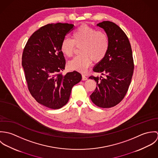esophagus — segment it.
Instances as JSON below:
<instances>
[{
	"label": "esophagus",
	"instance_id": "esophagus-1",
	"mask_svg": "<svg viewBox=\"0 0 158 158\" xmlns=\"http://www.w3.org/2000/svg\"><path fill=\"white\" fill-rule=\"evenodd\" d=\"M88 80V78H87V77H86L85 76V75H84V74H82V80H83V81H85V80Z\"/></svg>",
	"mask_w": 158,
	"mask_h": 158
}]
</instances>
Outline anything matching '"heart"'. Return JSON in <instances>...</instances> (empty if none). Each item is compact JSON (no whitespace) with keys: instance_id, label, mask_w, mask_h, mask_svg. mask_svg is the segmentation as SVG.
<instances>
[{"instance_id":"obj_1","label":"heart","mask_w":158,"mask_h":158,"mask_svg":"<svg viewBox=\"0 0 158 158\" xmlns=\"http://www.w3.org/2000/svg\"><path fill=\"white\" fill-rule=\"evenodd\" d=\"M80 45L81 54L69 61L68 66L70 70L85 72L92 60L99 62L105 57L110 47V39L105 32L83 24L73 32L72 39L66 36L62 40L60 49L64 55L71 57L76 46Z\"/></svg>"}]
</instances>
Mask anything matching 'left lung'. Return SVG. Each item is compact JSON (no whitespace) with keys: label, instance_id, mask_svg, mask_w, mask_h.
Listing matches in <instances>:
<instances>
[{"label":"left lung","instance_id":"1","mask_svg":"<svg viewBox=\"0 0 158 158\" xmlns=\"http://www.w3.org/2000/svg\"><path fill=\"white\" fill-rule=\"evenodd\" d=\"M97 26L102 28L110 39V47L105 57L94 68L106 78L90 76L97 87L90 95L92 102L103 108L118 104L125 96L134 71V61L129 40L115 23L103 21Z\"/></svg>","mask_w":158,"mask_h":158}]
</instances>
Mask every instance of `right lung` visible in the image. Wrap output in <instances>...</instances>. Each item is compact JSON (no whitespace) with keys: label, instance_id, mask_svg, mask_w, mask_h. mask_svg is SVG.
<instances>
[{"label":"right lung","instance_id":"right-lung-1","mask_svg":"<svg viewBox=\"0 0 158 158\" xmlns=\"http://www.w3.org/2000/svg\"><path fill=\"white\" fill-rule=\"evenodd\" d=\"M73 26L68 23L43 26L30 37L23 51L22 66L28 89L37 102L50 109L66 105L72 87L82 78L77 71L61 73L66 60L60 44Z\"/></svg>","mask_w":158,"mask_h":158}]
</instances>
